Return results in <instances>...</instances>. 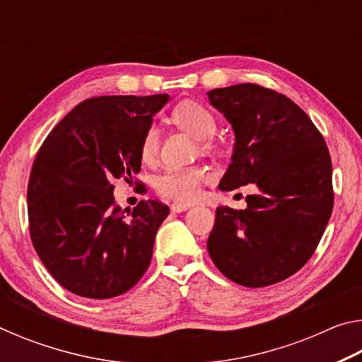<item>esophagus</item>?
Masks as SVG:
<instances>
[{"instance_id":"obj_1","label":"esophagus","mask_w":362,"mask_h":362,"mask_svg":"<svg viewBox=\"0 0 362 362\" xmlns=\"http://www.w3.org/2000/svg\"><path fill=\"white\" fill-rule=\"evenodd\" d=\"M189 207H193V206L188 203H173L170 209H173V212H185L189 209Z\"/></svg>"}]
</instances>
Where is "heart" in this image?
Listing matches in <instances>:
<instances>
[{
    "label": "heart",
    "mask_w": 362,
    "mask_h": 362,
    "mask_svg": "<svg viewBox=\"0 0 362 362\" xmlns=\"http://www.w3.org/2000/svg\"><path fill=\"white\" fill-rule=\"evenodd\" d=\"M174 121L182 129L193 134L196 139H211L217 129L216 116L211 110L198 102L187 100L179 103L173 112ZM159 146V131L156 126H150L145 131L140 155L144 161L155 159ZM207 180V173L203 168H166L156 175V192L166 198L177 201H193L199 196L201 185Z\"/></svg>",
    "instance_id": "heart-1"
}]
</instances>
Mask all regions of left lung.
Here are the masks:
<instances>
[{
	"instance_id": "obj_1",
	"label": "left lung",
	"mask_w": 362,
	"mask_h": 362,
	"mask_svg": "<svg viewBox=\"0 0 362 362\" xmlns=\"http://www.w3.org/2000/svg\"><path fill=\"white\" fill-rule=\"evenodd\" d=\"M235 132L222 192L254 183L247 207L218 206L207 240L226 278L265 287L297 273L320 244L332 214V163L320 131L276 90L236 84L207 93Z\"/></svg>"
}]
</instances>
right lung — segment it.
<instances>
[{
    "mask_svg": "<svg viewBox=\"0 0 362 362\" xmlns=\"http://www.w3.org/2000/svg\"><path fill=\"white\" fill-rule=\"evenodd\" d=\"M168 102V94L84 100L35 158L27 192L30 236L47 272L79 297L121 296L150 265L169 207L140 201L124 216L112 180L140 173L144 134Z\"/></svg>",
    "mask_w": 362,
    "mask_h": 362,
    "instance_id": "add662e5",
    "label": "right lung"
}]
</instances>
